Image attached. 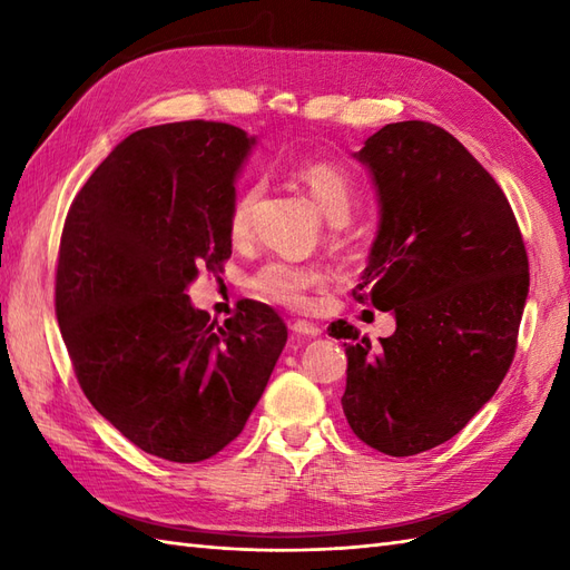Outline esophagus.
I'll return each instance as SVG.
<instances>
[{
  "label": "esophagus",
  "instance_id": "1",
  "mask_svg": "<svg viewBox=\"0 0 570 570\" xmlns=\"http://www.w3.org/2000/svg\"><path fill=\"white\" fill-rule=\"evenodd\" d=\"M292 331H294L296 335H304V337H316V335H321L318 325L311 323V321H304V318L294 321V323H292Z\"/></svg>",
  "mask_w": 570,
  "mask_h": 570
}]
</instances>
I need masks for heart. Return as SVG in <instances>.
Listing matches in <instances>:
<instances>
[{
    "label": "heart",
    "instance_id": "obj_1",
    "mask_svg": "<svg viewBox=\"0 0 570 570\" xmlns=\"http://www.w3.org/2000/svg\"><path fill=\"white\" fill-rule=\"evenodd\" d=\"M296 178L321 205L331 223L350 220L357 205V186L343 166L331 161H304L296 166ZM262 198V184L242 186L227 210V233L233 242H247L254 227V210ZM325 284V272L316 264H298L292 259H269L249 278V288L257 296L288 308L306 306L313 288Z\"/></svg>",
    "mask_w": 570,
    "mask_h": 570
}]
</instances>
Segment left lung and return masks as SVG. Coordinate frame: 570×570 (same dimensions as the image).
Returning a JSON list of instances; mask_svg holds the SVG:
<instances>
[{
    "label": "left lung",
    "instance_id": "obj_1",
    "mask_svg": "<svg viewBox=\"0 0 570 570\" xmlns=\"http://www.w3.org/2000/svg\"><path fill=\"white\" fill-rule=\"evenodd\" d=\"M360 161L382 200L380 235L355 301L392 311L380 343L347 337L343 411L362 443L416 455L445 443L498 392L517 353L529 257L510 200L451 131L396 122Z\"/></svg>",
    "mask_w": 570,
    "mask_h": 570
}]
</instances>
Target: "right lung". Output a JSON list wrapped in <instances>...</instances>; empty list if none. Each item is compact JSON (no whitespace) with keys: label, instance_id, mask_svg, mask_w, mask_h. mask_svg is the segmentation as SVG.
Wrapping results in <instances>:
<instances>
[{"label":"right lung","instance_id":"right-lung-1","mask_svg":"<svg viewBox=\"0 0 570 570\" xmlns=\"http://www.w3.org/2000/svg\"><path fill=\"white\" fill-rule=\"evenodd\" d=\"M252 144L205 119L139 129L95 168L60 235L56 316L80 390L125 439L174 463L237 439L288 337L257 301L217 325L186 294L233 254L227 210Z\"/></svg>","mask_w":570,"mask_h":570}]
</instances>
